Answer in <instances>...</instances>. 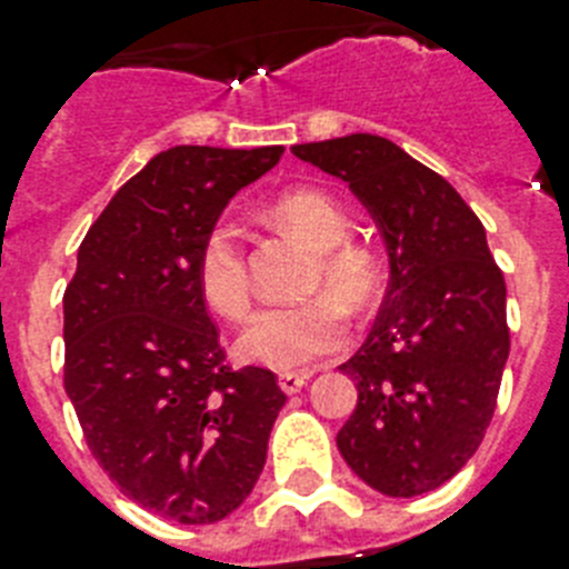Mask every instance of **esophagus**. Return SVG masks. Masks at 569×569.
<instances>
[{"instance_id": "obj_1", "label": "esophagus", "mask_w": 569, "mask_h": 569, "mask_svg": "<svg viewBox=\"0 0 569 569\" xmlns=\"http://www.w3.org/2000/svg\"><path fill=\"white\" fill-rule=\"evenodd\" d=\"M309 373H280L277 376V385H280V390L283 393H298L303 385H307Z\"/></svg>"}]
</instances>
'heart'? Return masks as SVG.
<instances>
[{"label":"heart","mask_w":569,"mask_h":569,"mask_svg":"<svg viewBox=\"0 0 569 569\" xmlns=\"http://www.w3.org/2000/svg\"><path fill=\"white\" fill-rule=\"evenodd\" d=\"M269 222L315 254L312 289L327 292L298 307L262 309L240 336V356L271 370H300L336 352L347 338L350 312H365L381 298V262L373 248L350 240V217L318 188H292L271 199ZM196 283L204 303L226 321H242L251 309V283L240 231L217 222L196 257Z\"/></svg>","instance_id":"heart-1"}]
</instances>
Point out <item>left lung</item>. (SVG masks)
Segmentation results:
<instances>
[{"mask_svg":"<svg viewBox=\"0 0 569 569\" xmlns=\"http://www.w3.org/2000/svg\"><path fill=\"white\" fill-rule=\"evenodd\" d=\"M292 152L350 184L390 260L379 318L338 367L358 388L338 451L370 489L417 498L471 460L491 422L509 358L503 271L462 196L388 138L356 132Z\"/></svg>","mask_w":569,"mask_h":569,"instance_id":"1","label":"left lung"}]
</instances>
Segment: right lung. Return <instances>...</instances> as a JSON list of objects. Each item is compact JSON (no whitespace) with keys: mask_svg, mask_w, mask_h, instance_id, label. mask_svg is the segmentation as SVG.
<instances>
[{"mask_svg":"<svg viewBox=\"0 0 569 569\" xmlns=\"http://www.w3.org/2000/svg\"><path fill=\"white\" fill-rule=\"evenodd\" d=\"M283 147H170L89 228L63 295V385L100 469L176 523H217L251 495L286 393L226 365L196 257L237 190Z\"/></svg>","mask_w":569,"mask_h":569,"instance_id":"obj_1","label":"right lung"}]
</instances>
